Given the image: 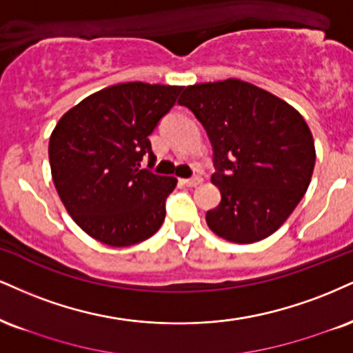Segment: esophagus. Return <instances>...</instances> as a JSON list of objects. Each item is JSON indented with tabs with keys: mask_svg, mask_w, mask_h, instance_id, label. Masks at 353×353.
I'll return each mask as SVG.
<instances>
[{
	"mask_svg": "<svg viewBox=\"0 0 353 353\" xmlns=\"http://www.w3.org/2000/svg\"><path fill=\"white\" fill-rule=\"evenodd\" d=\"M182 184L188 185V188H195V185L202 184V177L195 176V177H190V179H182Z\"/></svg>",
	"mask_w": 353,
	"mask_h": 353,
	"instance_id": "1",
	"label": "esophagus"
}]
</instances>
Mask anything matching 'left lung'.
I'll list each match as a JSON object with an SVG mask.
<instances>
[{
    "instance_id": "1",
    "label": "left lung",
    "mask_w": 353,
    "mask_h": 353,
    "mask_svg": "<svg viewBox=\"0 0 353 353\" xmlns=\"http://www.w3.org/2000/svg\"><path fill=\"white\" fill-rule=\"evenodd\" d=\"M214 150L222 201L207 225L232 243H254L286 222L311 182L316 150L307 123L286 101L236 79L185 87Z\"/></svg>"
}]
</instances>
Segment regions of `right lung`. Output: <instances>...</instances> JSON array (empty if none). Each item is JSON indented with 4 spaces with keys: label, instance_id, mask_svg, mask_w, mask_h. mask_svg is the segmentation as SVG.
Segmentation results:
<instances>
[{
    "label": "right lung",
    "instance_id": "1",
    "mask_svg": "<svg viewBox=\"0 0 353 353\" xmlns=\"http://www.w3.org/2000/svg\"><path fill=\"white\" fill-rule=\"evenodd\" d=\"M182 87L126 82L93 93L59 120L49 161L59 197L92 239L130 246L154 235L177 179L141 169L154 163L150 134Z\"/></svg>",
    "mask_w": 353,
    "mask_h": 353
}]
</instances>
